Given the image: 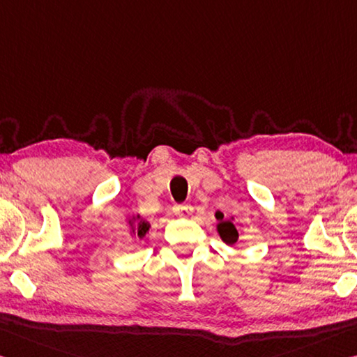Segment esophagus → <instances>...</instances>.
Listing matches in <instances>:
<instances>
[{
  "label": "esophagus",
  "instance_id": "34e87169",
  "mask_svg": "<svg viewBox=\"0 0 357 357\" xmlns=\"http://www.w3.org/2000/svg\"><path fill=\"white\" fill-rule=\"evenodd\" d=\"M192 211H194V208H192L190 205H185V203H184V205H174L173 206V213L179 218H189Z\"/></svg>",
  "mask_w": 357,
  "mask_h": 357
}]
</instances>
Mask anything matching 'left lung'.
<instances>
[{"label":"left lung","mask_w":357,"mask_h":357,"mask_svg":"<svg viewBox=\"0 0 357 357\" xmlns=\"http://www.w3.org/2000/svg\"><path fill=\"white\" fill-rule=\"evenodd\" d=\"M216 218L219 220L218 231H219L220 238H222L224 243H227V245H235V243L238 241V231H236L235 225L231 224V220H225L224 214L216 213Z\"/></svg>","instance_id":"obj_1"}]
</instances>
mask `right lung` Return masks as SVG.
Returning <instances> with one entry per match:
<instances>
[{"label": "right lung", "instance_id": "1", "mask_svg": "<svg viewBox=\"0 0 357 357\" xmlns=\"http://www.w3.org/2000/svg\"><path fill=\"white\" fill-rule=\"evenodd\" d=\"M128 224H130V229H132L130 231H132L133 235H138L139 238H144L146 234H148L151 229V224L146 219L141 218L139 214H137V216H133L132 219H130Z\"/></svg>", "mask_w": 357, "mask_h": 357}]
</instances>
